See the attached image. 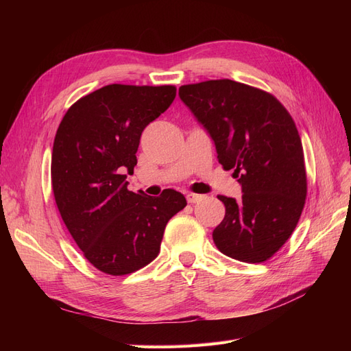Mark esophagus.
Returning a JSON list of instances; mask_svg holds the SVG:
<instances>
[{"label": "esophagus", "instance_id": "1", "mask_svg": "<svg viewBox=\"0 0 351 351\" xmlns=\"http://www.w3.org/2000/svg\"><path fill=\"white\" fill-rule=\"evenodd\" d=\"M202 197H204V196L196 195V193H187L186 195V199H187L189 204H197L199 200H202Z\"/></svg>", "mask_w": 351, "mask_h": 351}]
</instances>
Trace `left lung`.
<instances>
[{"mask_svg": "<svg viewBox=\"0 0 351 351\" xmlns=\"http://www.w3.org/2000/svg\"><path fill=\"white\" fill-rule=\"evenodd\" d=\"M178 95L241 184L239 202L218 196L226 217L212 232L215 246L240 262L268 261L293 234L307 195L294 120L274 95L230 79L184 84Z\"/></svg>", "mask_w": 351, "mask_h": 351, "instance_id": "obj_1", "label": "left lung"}]
</instances>
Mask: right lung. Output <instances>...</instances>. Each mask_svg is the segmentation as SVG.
Segmentation results:
<instances>
[{
  "label": "right lung",
  "mask_w": 351,
  "mask_h": 351,
  "mask_svg": "<svg viewBox=\"0 0 351 351\" xmlns=\"http://www.w3.org/2000/svg\"><path fill=\"white\" fill-rule=\"evenodd\" d=\"M164 86L108 84L74 102L58 125L51 182L64 224L95 268L127 275L151 263L169 218L186 205L173 189L156 196L127 190L145 127L176 98Z\"/></svg>",
  "instance_id": "add662e5"
}]
</instances>
